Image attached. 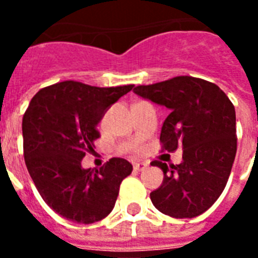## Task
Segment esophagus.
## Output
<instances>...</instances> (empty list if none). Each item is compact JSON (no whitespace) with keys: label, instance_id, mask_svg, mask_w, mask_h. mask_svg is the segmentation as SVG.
I'll list each match as a JSON object with an SVG mask.
<instances>
[{"label":"esophagus","instance_id":"34e87169","mask_svg":"<svg viewBox=\"0 0 258 258\" xmlns=\"http://www.w3.org/2000/svg\"><path fill=\"white\" fill-rule=\"evenodd\" d=\"M147 169L146 163H134V171H145Z\"/></svg>","mask_w":258,"mask_h":258}]
</instances>
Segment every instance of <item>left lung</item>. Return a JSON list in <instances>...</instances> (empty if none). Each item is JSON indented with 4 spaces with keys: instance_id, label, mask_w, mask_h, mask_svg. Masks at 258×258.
Listing matches in <instances>:
<instances>
[{
    "instance_id": "1",
    "label": "left lung",
    "mask_w": 258,
    "mask_h": 258,
    "mask_svg": "<svg viewBox=\"0 0 258 258\" xmlns=\"http://www.w3.org/2000/svg\"><path fill=\"white\" fill-rule=\"evenodd\" d=\"M134 92L170 109L161 131L162 151L182 147V163L153 161L165 176L150 194L161 213L172 218H192L206 212L232 171L237 151L236 111L226 93L214 83L176 76Z\"/></svg>"
}]
</instances>
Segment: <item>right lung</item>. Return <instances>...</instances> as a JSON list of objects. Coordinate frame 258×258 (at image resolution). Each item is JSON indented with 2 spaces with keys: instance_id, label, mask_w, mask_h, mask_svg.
<instances>
[{
  "instance_id": "add662e5",
  "label": "right lung",
  "mask_w": 258,
  "mask_h": 258,
  "mask_svg": "<svg viewBox=\"0 0 258 258\" xmlns=\"http://www.w3.org/2000/svg\"><path fill=\"white\" fill-rule=\"evenodd\" d=\"M130 86L92 87L67 80L38 91L22 117L24 158L34 186L53 212L78 224H93L112 212L121 180L133 166L111 158L100 169H83L100 138L97 123Z\"/></svg>"
}]
</instances>
